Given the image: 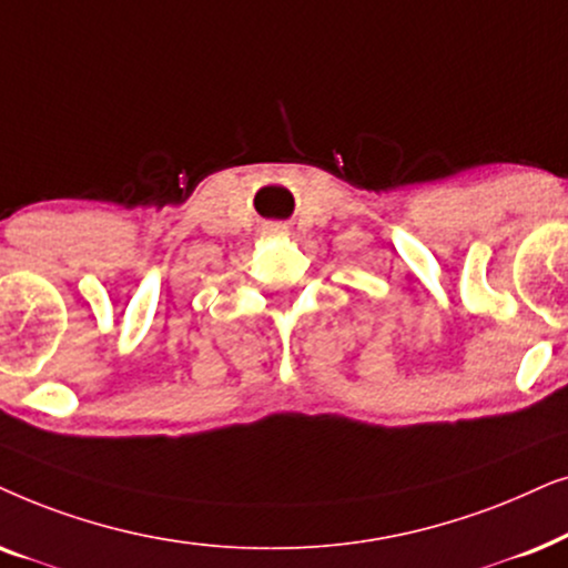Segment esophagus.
Instances as JSON below:
<instances>
[{
    "label": "esophagus",
    "instance_id": "1",
    "mask_svg": "<svg viewBox=\"0 0 568 568\" xmlns=\"http://www.w3.org/2000/svg\"><path fill=\"white\" fill-rule=\"evenodd\" d=\"M270 231H272V233H275V231H277V229H270Z\"/></svg>",
    "mask_w": 568,
    "mask_h": 568
}]
</instances>
